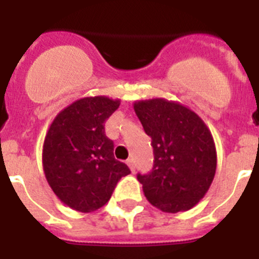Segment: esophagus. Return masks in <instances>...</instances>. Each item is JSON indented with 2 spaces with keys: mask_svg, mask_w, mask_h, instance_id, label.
Wrapping results in <instances>:
<instances>
[{
  "mask_svg": "<svg viewBox=\"0 0 259 259\" xmlns=\"http://www.w3.org/2000/svg\"><path fill=\"white\" fill-rule=\"evenodd\" d=\"M127 164L128 167L131 168L132 172H135V170H136V167H135V161H134V158H130V159H127Z\"/></svg>",
  "mask_w": 259,
  "mask_h": 259,
  "instance_id": "obj_1",
  "label": "esophagus"
}]
</instances>
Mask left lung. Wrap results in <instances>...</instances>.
<instances>
[{
    "label": "left lung",
    "instance_id": "obj_1",
    "mask_svg": "<svg viewBox=\"0 0 259 259\" xmlns=\"http://www.w3.org/2000/svg\"><path fill=\"white\" fill-rule=\"evenodd\" d=\"M135 113L152 137L154 162L137 174L153 206L164 212L189 210L206 194L217 170V150L209 128L188 107L163 98L137 101Z\"/></svg>",
    "mask_w": 259,
    "mask_h": 259
}]
</instances>
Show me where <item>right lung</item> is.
<instances>
[{
  "instance_id": "right-lung-1",
  "label": "right lung",
  "mask_w": 259,
  "mask_h": 259,
  "mask_svg": "<svg viewBox=\"0 0 259 259\" xmlns=\"http://www.w3.org/2000/svg\"><path fill=\"white\" fill-rule=\"evenodd\" d=\"M120 105L105 96L80 98L50 124L42 148L45 178L71 209L91 212L110 200L116 184L131 172L114 157L105 122Z\"/></svg>"
}]
</instances>
